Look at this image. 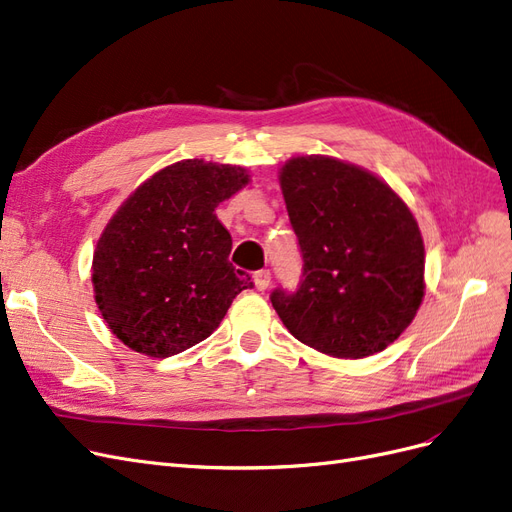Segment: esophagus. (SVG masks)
Returning <instances> with one entry per match:
<instances>
[{"label": "esophagus", "mask_w": 512, "mask_h": 512, "mask_svg": "<svg viewBox=\"0 0 512 512\" xmlns=\"http://www.w3.org/2000/svg\"><path fill=\"white\" fill-rule=\"evenodd\" d=\"M269 284H271V271L269 269H260V271L254 273V286H256V290H260V292L267 290Z\"/></svg>", "instance_id": "esophagus-1"}]
</instances>
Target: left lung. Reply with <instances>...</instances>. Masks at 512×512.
<instances>
[{"label":"left lung","instance_id":"obj_1","mask_svg":"<svg viewBox=\"0 0 512 512\" xmlns=\"http://www.w3.org/2000/svg\"><path fill=\"white\" fill-rule=\"evenodd\" d=\"M290 224L303 256L296 292L273 290L281 322L332 358L392 345L424 301V239L396 192L339 158L296 156L281 167Z\"/></svg>","mask_w":512,"mask_h":512}]
</instances>
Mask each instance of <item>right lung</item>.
Segmentation results:
<instances>
[{"label": "right lung", "instance_id": "obj_1", "mask_svg": "<svg viewBox=\"0 0 512 512\" xmlns=\"http://www.w3.org/2000/svg\"><path fill=\"white\" fill-rule=\"evenodd\" d=\"M250 175L199 158L173 163L118 207L93 254L95 303L116 337L169 358L214 332L233 298L252 288L228 262L231 233L216 207Z\"/></svg>", "mask_w": 512, "mask_h": 512}]
</instances>
